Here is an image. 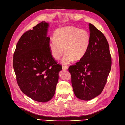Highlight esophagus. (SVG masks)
<instances>
[{"mask_svg": "<svg viewBox=\"0 0 125 125\" xmlns=\"http://www.w3.org/2000/svg\"><path fill=\"white\" fill-rule=\"evenodd\" d=\"M62 69L63 70H68V67L66 66H62Z\"/></svg>", "mask_w": 125, "mask_h": 125, "instance_id": "esophagus-1", "label": "esophagus"}]
</instances>
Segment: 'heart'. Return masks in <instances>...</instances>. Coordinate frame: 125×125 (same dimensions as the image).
<instances>
[{"label": "heart", "instance_id": "1", "mask_svg": "<svg viewBox=\"0 0 125 125\" xmlns=\"http://www.w3.org/2000/svg\"><path fill=\"white\" fill-rule=\"evenodd\" d=\"M90 43V36L85 30L67 26L56 30L54 38L48 42V48L52 58L56 60L61 58L65 50L66 54L62 62L68 64L73 59L79 60L83 57Z\"/></svg>", "mask_w": 125, "mask_h": 125}]
</instances>
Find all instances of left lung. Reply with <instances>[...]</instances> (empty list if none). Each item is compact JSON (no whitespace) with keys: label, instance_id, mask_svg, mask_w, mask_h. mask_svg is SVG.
Instances as JSON below:
<instances>
[{"label":"left lung","instance_id":"8db88e82","mask_svg":"<svg viewBox=\"0 0 125 125\" xmlns=\"http://www.w3.org/2000/svg\"><path fill=\"white\" fill-rule=\"evenodd\" d=\"M90 43L85 55L69 71L75 95L89 101L99 95L106 83L111 69L112 59L105 36L89 23Z\"/></svg>","mask_w":125,"mask_h":125}]
</instances>
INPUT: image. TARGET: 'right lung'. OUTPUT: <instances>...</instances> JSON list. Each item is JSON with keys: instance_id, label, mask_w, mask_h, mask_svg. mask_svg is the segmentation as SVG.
Here are the masks:
<instances>
[{"instance_id": "right-lung-1", "label": "right lung", "mask_w": 125, "mask_h": 125, "mask_svg": "<svg viewBox=\"0 0 125 125\" xmlns=\"http://www.w3.org/2000/svg\"><path fill=\"white\" fill-rule=\"evenodd\" d=\"M49 23L43 21L24 33L17 44L13 66L20 90L32 100L46 102L54 96L62 67L48 48Z\"/></svg>"}]
</instances>
